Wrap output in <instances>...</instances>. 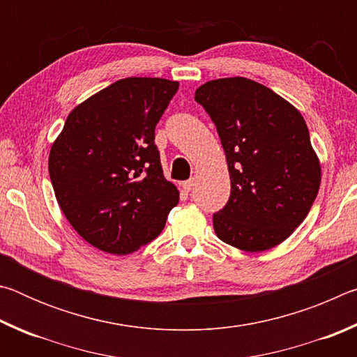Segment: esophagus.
Segmentation results:
<instances>
[{"label": "esophagus", "mask_w": 357, "mask_h": 357, "mask_svg": "<svg viewBox=\"0 0 357 357\" xmlns=\"http://www.w3.org/2000/svg\"><path fill=\"white\" fill-rule=\"evenodd\" d=\"M193 185H195V179H193V178L189 179V181H184V183H183V187H184L185 192H192Z\"/></svg>", "instance_id": "esophagus-1"}]
</instances>
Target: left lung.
Returning <instances> with one entry per match:
<instances>
[{
  "mask_svg": "<svg viewBox=\"0 0 357 357\" xmlns=\"http://www.w3.org/2000/svg\"><path fill=\"white\" fill-rule=\"evenodd\" d=\"M225 151L231 193L213 215L223 243L263 252L283 243L312 208L321 167L302 114L273 89L244 77L195 91Z\"/></svg>",
  "mask_w": 357,
  "mask_h": 357,
  "instance_id": "left-lung-1",
  "label": "left lung"
}]
</instances>
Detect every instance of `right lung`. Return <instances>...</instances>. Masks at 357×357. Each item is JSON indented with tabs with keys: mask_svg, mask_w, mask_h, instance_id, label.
I'll return each instance as SVG.
<instances>
[{
	"mask_svg": "<svg viewBox=\"0 0 357 357\" xmlns=\"http://www.w3.org/2000/svg\"><path fill=\"white\" fill-rule=\"evenodd\" d=\"M178 88L165 78H121L77 105L53 143L48 173L59 208L96 249L138 250L159 236L178 204L154 142Z\"/></svg>",
	"mask_w": 357,
	"mask_h": 357,
	"instance_id": "add662e5",
	"label": "right lung"
}]
</instances>
